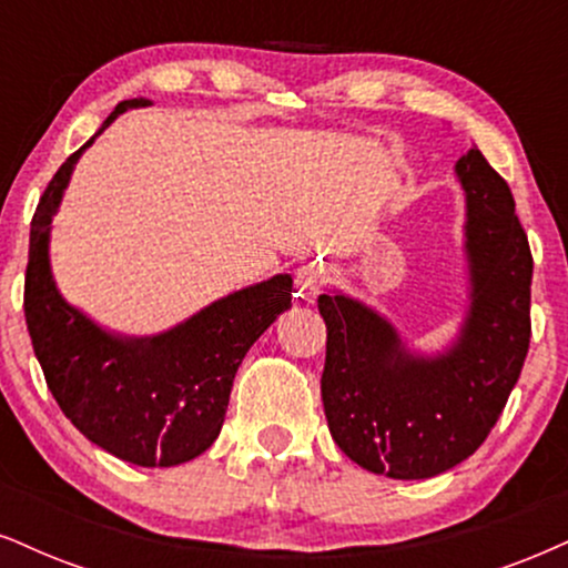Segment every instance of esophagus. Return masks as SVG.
Masks as SVG:
<instances>
[{
  "label": "esophagus",
  "mask_w": 568,
  "mask_h": 568,
  "mask_svg": "<svg viewBox=\"0 0 568 568\" xmlns=\"http://www.w3.org/2000/svg\"><path fill=\"white\" fill-rule=\"evenodd\" d=\"M328 282V268L324 263H307L300 265L295 284L297 292H303V297H316Z\"/></svg>",
  "instance_id": "obj_1"
}]
</instances>
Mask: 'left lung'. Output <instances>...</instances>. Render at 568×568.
Masks as SVG:
<instances>
[{"label":"left lung","instance_id":"1","mask_svg":"<svg viewBox=\"0 0 568 568\" xmlns=\"http://www.w3.org/2000/svg\"><path fill=\"white\" fill-rule=\"evenodd\" d=\"M466 194L468 305L455 339L418 353L361 300L318 297L326 321L321 397L349 460L389 479H429L477 453L529 349L531 252L500 173L471 146L455 163Z\"/></svg>","mask_w":568,"mask_h":568}]
</instances>
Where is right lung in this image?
I'll use <instances>...</instances> for the list:
<instances>
[{"label": "right lung", "instance_id": "right-lung-1", "mask_svg": "<svg viewBox=\"0 0 568 568\" xmlns=\"http://www.w3.org/2000/svg\"><path fill=\"white\" fill-rule=\"evenodd\" d=\"M146 104L152 102L144 97L118 104L49 181L31 221L23 307L33 353L70 424L115 458L168 468L197 458L215 443L242 358L292 307V276L276 273L144 337L110 332L62 297L49 240L73 168L118 115Z\"/></svg>", "mask_w": 568, "mask_h": 568}]
</instances>
